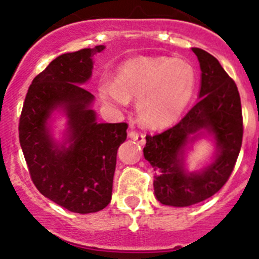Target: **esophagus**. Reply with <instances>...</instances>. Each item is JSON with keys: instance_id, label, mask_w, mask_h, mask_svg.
I'll return each instance as SVG.
<instances>
[{"instance_id": "esophagus-1", "label": "esophagus", "mask_w": 259, "mask_h": 259, "mask_svg": "<svg viewBox=\"0 0 259 259\" xmlns=\"http://www.w3.org/2000/svg\"><path fill=\"white\" fill-rule=\"evenodd\" d=\"M127 136H129L130 139L136 141V142L139 143V145H145V142H146L145 136H143V134H141V133L136 132V130H130Z\"/></svg>"}]
</instances>
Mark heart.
Listing matches in <instances>:
<instances>
[{"label":"heart","mask_w":259,"mask_h":259,"mask_svg":"<svg viewBox=\"0 0 259 259\" xmlns=\"http://www.w3.org/2000/svg\"><path fill=\"white\" fill-rule=\"evenodd\" d=\"M197 75L185 58L168 56L138 57L118 69L116 80L103 78L99 95L116 107L137 98L136 111L148 127H165L183 116L195 90Z\"/></svg>","instance_id":"obj_1"}]
</instances>
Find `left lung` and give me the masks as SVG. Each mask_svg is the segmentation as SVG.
Returning <instances> with one entry per match:
<instances>
[{"instance_id":"1","label":"left lung","mask_w":259,"mask_h":259,"mask_svg":"<svg viewBox=\"0 0 259 259\" xmlns=\"http://www.w3.org/2000/svg\"><path fill=\"white\" fill-rule=\"evenodd\" d=\"M201 67L197 104L175 126L146 137L145 159L155 170L154 193L161 204L188 207L223 188L242 143L241 100L237 86L217 58L192 48ZM210 136L215 151L199 171L186 168V154L198 139Z\"/></svg>"}]
</instances>
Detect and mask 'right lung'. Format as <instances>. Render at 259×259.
Listing matches in <instances>:
<instances>
[{
	"instance_id": "add662e5",
	"label": "right lung",
	"mask_w": 259,
	"mask_h": 259,
	"mask_svg": "<svg viewBox=\"0 0 259 259\" xmlns=\"http://www.w3.org/2000/svg\"><path fill=\"white\" fill-rule=\"evenodd\" d=\"M104 49L84 48L53 60L32 80L19 120V142L35 186L76 213L109 204L117 150L126 139L127 123L98 122L95 96L82 87L92 75V58ZM56 113L67 117L61 141L51 129Z\"/></svg>"
}]
</instances>
